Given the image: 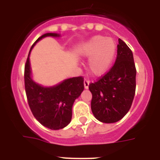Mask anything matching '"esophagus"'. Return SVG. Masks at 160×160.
<instances>
[{
  "instance_id": "34e87169",
  "label": "esophagus",
  "mask_w": 160,
  "mask_h": 160,
  "mask_svg": "<svg viewBox=\"0 0 160 160\" xmlns=\"http://www.w3.org/2000/svg\"><path fill=\"white\" fill-rule=\"evenodd\" d=\"M89 85H90V81H88V80H85V81H84L85 89H88L89 88Z\"/></svg>"
}]
</instances>
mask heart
I'll return each instance as SVG.
<instances>
[{"label": "heart", "instance_id": "1", "mask_svg": "<svg viewBox=\"0 0 160 160\" xmlns=\"http://www.w3.org/2000/svg\"><path fill=\"white\" fill-rule=\"evenodd\" d=\"M117 51L114 39L98 35L82 44L77 49L78 57L88 58L87 70L93 76H101L111 67Z\"/></svg>", "mask_w": 160, "mask_h": 160}]
</instances>
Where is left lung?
I'll return each instance as SVG.
<instances>
[{"label":"left lung","mask_w":160,"mask_h":160,"mask_svg":"<svg viewBox=\"0 0 160 160\" xmlns=\"http://www.w3.org/2000/svg\"><path fill=\"white\" fill-rule=\"evenodd\" d=\"M117 58L114 66L89 90L92 94L91 111L98 121L113 123L128 114L136 87V69L132 51L118 39Z\"/></svg>","instance_id":"obj_1"}]
</instances>
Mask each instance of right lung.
Segmentation results:
<instances>
[{
	"mask_svg": "<svg viewBox=\"0 0 160 160\" xmlns=\"http://www.w3.org/2000/svg\"><path fill=\"white\" fill-rule=\"evenodd\" d=\"M54 32L45 33L33 43L25 66V88L33 116L44 127L51 130L66 128L72 118V107L84 90L82 77L67 78L53 87H43L33 81L29 55L33 46L46 37L59 38Z\"/></svg>",
	"mask_w": 160,
	"mask_h": 160,
	"instance_id": "obj_1",
	"label": "right lung"
}]
</instances>
